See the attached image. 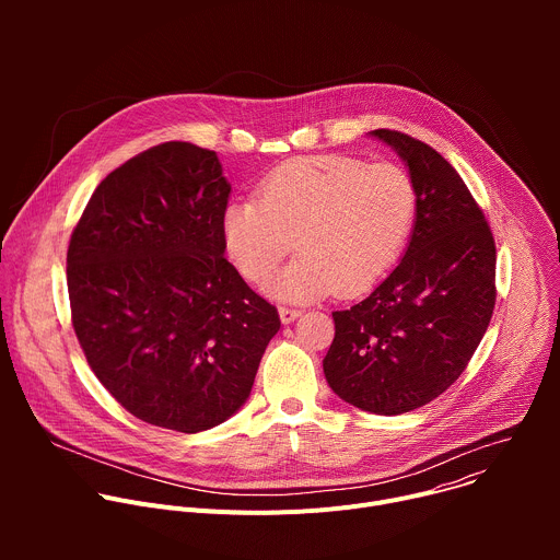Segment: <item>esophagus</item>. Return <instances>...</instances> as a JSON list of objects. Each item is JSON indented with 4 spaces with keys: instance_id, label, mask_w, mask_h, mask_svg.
<instances>
[{
    "instance_id": "esophagus-1",
    "label": "esophagus",
    "mask_w": 560,
    "mask_h": 560,
    "mask_svg": "<svg viewBox=\"0 0 560 560\" xmlns=\"http://www.w3.org/2000/svg\"><path fill=\"white\" fill-rule=\"evenodd\" d=\"M299 316H301V310H296V307H279V318H281L283 326L296 322Z\"/></svg>"
}]
</instances>
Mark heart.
<instances>
[{"label": "heart", "mask_w": 560, "mask_h": 560, "mask_svg": "<svg viewBox=\"0 0 560 560\" xmlns=\"http://www.w3.org/2000/svg\"><path fill=\"white\" fill-rule=\"evenodd\" d=\"M415 217L417 190L401 166L316 154L268 173L259 201H232L221 230L232 264L253 283L272 275L296 238L301 255L268 290L281 301H314L372 288L401 257Z\"/></svg>", "instance_id": "b5f03b06"}]
</instances>
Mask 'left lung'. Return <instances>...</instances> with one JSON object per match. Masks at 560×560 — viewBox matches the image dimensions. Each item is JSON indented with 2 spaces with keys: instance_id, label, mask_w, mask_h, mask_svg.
Wrapping results in <instances>:
<instances>
[{
  "instance_id": "obj_1",
  "label": "left lung",
  "mask_w": 560,
  "mask_h": 560,
  "mask_svg": "<svg viewBox=\"0 0 560 560\" xmlns=\"http://www.w3.org/2000/svg\"><path fill=\"white\" fill-rule=\"evenodd\" d=\"M408 168L417 217L404 259L374 292L332 312L328 385L372 415H404L443 394L481 343L497 301L492 230L450 162L396 130H372Z\"/></svg>"
}]
</instances>
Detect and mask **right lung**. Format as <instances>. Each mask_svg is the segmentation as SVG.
<instances>
[{
	"mask_svg": "<svg viewBox=\"0 0 560 560\" xmlns=\"http://www.w3.org/2000/svg\"><path fill=\"white\" fill-rule=\"evenodd\" d=\"M230 184L217 152L154 145L113 171L72 230V328L137 419L184 434L238 412L279 332L277 307L223 257Z\"/></svg>",
	"mask_w": 560,
	"mask_h": 560,
	"instance_id": "right-lung-1",
	"label": "right lung"
}]
</instances>
